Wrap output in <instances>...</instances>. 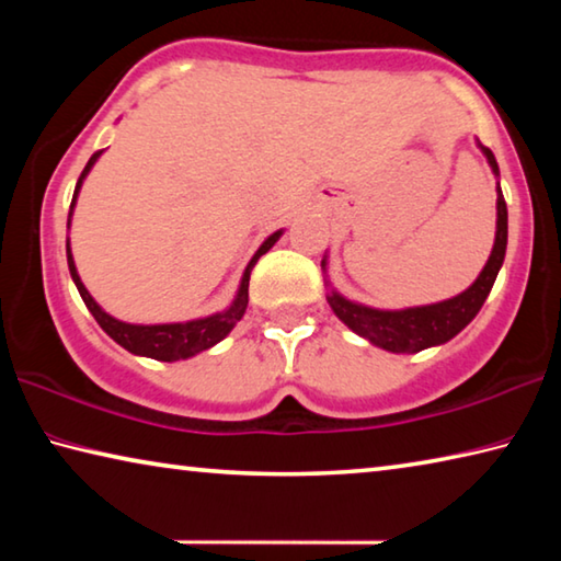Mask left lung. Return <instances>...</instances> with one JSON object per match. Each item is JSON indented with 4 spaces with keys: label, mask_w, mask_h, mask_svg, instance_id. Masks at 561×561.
I'll list each match as a JSON object with an SVG mask.
<instances>
[{
    "label": "left lung",
    "mask_w": 561,
    "mask_h": 561,
    "mask_svg": "<svg viewBox=\"0 0 561 561\" xmlns=\"http://www.w3.org/2000/svg\"><path fill=\"white\" fill-rule=\"evenodd\" d=\"M485 153L492 173L500 175L497 160L492 156V150L480 146ZM507 250V205L502 197V190L497 183V232L495 244H492V254L485 267H482L480 277L472 282V287L465 289L462 294L453 299H445L438 304H428V307H411L401 311H386V309H371L364 304L348 301L341 297L339 291L331 289L329 294V307L334 309V314L344 321V324L356 331L358 336L371 341L374 346H381L393 354H415L428 346H440L445 341H450L455 334L470 324L478 317V311L485 304L492 284L497 279V272L505 262ZM321 267L327 270V260H321Z\"/></svg>",
    "instance_id": "1"
}]
</instances>
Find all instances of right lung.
Returning <instances> with one entry per match:
<instances>
[{"label":"right lung","instance_id":"right-lung-1","mask_svg":"<svg viewBox=\"0 0 561 561\" xmlns=\"http://www.w3.org/2000/svg\"><path fill=\"white\" fill-rule=\"evenodd\" d=\"M101 156L93 153L91 160L83 168V173L79 178V183H76L73 190V201H71V210H69V225H71V213H73V205H76V197H79V190L83 178L89 175V170L93 168ZM282 237V230H277L274 234H270L267 240L262 242V247L257 252H254V257L250 260L244 270V277L240 289H237V297L234 301L227 307L220 314H213V317H205V319H195V321H185V324H126V321H118L113 319L111 314H106L93 297L89 294V289L83 287V282L79 277V272H76V264H73V254H71V247L66 244V260H69V272H71V279L76 284V289H79L83 304H87L89 311L93 314V319L99 321V327L106 331V334L121 344L126 351L136 356H148V358H156V360H180V358H190L195 354H201V351L215 346L217 341H222L230 331L234 329L237 321L244 317V309H247V301H250V272L257 260L262 257L264 252H270L274 242H277Z\"/></svg>","mask_w":561,"mask_h":561}]
</instances>
